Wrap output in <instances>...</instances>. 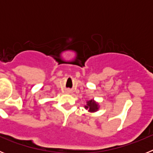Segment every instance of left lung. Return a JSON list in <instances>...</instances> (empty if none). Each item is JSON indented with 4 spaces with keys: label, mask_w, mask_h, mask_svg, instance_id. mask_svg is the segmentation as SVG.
Returning <instances> with one entry per match:
<instances>
[{
    "label": "left lung",
    "mask_w": 153,
    "mask_h": 153,
    "mask_svg": "<svg viewBox=\"0 0 153 153\" xmlns=\"http://www.w3.org/2000/svg\"><path fill=\"white\" fill-rule=\"evenodd\" d=\"M100 104L95 101L94 100H90L86 101V105L84 106V108L88 110L89 113H95L98 111L100 109Z\"/></svg>",
    "instance_id": "8db88e82"
}]
</instances>
